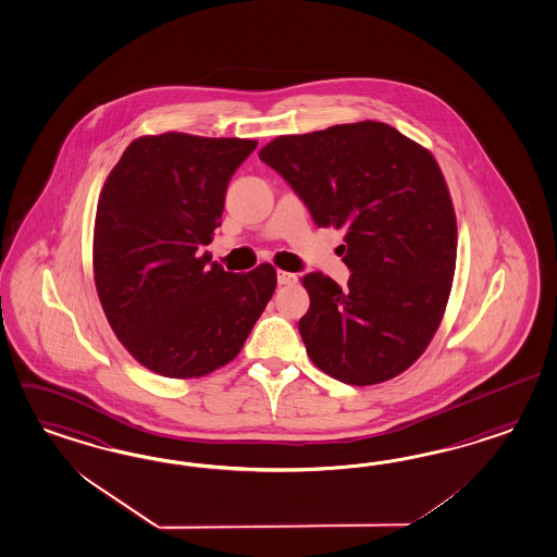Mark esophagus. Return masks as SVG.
<instances>
[{
    "instance_id": "esophagus-1",
    "label": "esophagus",
    "mask_w": 557,
    "mask_h": 557,
    "mask_svg": "<svg viewBox=\"0 0 557 557\" xmlns=\"http://www.w3.org/2000/svg\"><path fill=\"white\" fill-rule=\"evenodd\" d=\"M276 278H278V285H295L297 283V274H293V272L278 271L276 274Z\"/></svg>"
}]
</instances>
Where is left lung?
I'll list each match as a JSON object with an SVG mask.
<instances>
[{
    "label": "left lung",
    "mask_w": 557,
    "mask_h": 557,
    "mask_svg": "<svg viewBox=\"0 0 557 557\" xmlns=\"http://www.w3.org/2000/svg\"><path fill=\"white\" fill-rule=\"evenodd\" d=\"M258 157L318 227L344 230L348 286L302 276L299 334L311 362L354 386L391 381L430 346L449 299L458 227L440 164L382 122L278 136Z\"/></svg>",
    "instance_id": "obj_1"
}]
</instances>
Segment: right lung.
Returning a JSON list of instances; mask_svg holds the SVG:
<instances>
[{"instance_id":"1","label":"right lung","mask_w":557,"mask_h":557,"mask_svg":"<svg viewBox=\"0 0 557 557\" xmlns=\"http://www.w3.org/2000/svg\"><path fill=\"white\" fill-rule=\"evenodd\" d=\"M256 144L143 136L106 178L94 230L97 295L124 348L160 376L197 379L232 362L276 288L269 262L234 274L199 256Z\"/></svg>"}]
</instances>
